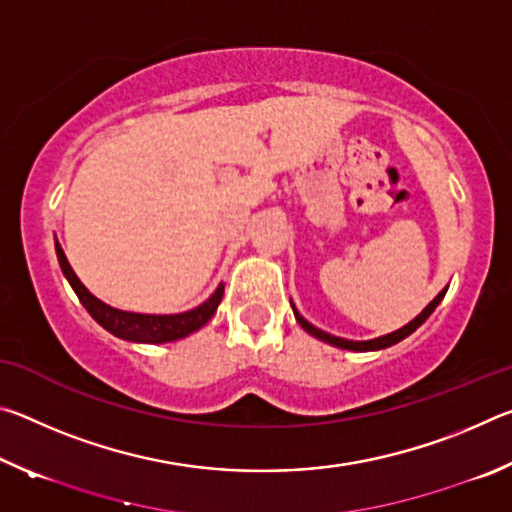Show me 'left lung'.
<instances>
[{
    "label": "left lung",
    "mask_w": 512,
    "mask_h": 512,
    "mask_svg": "<svg viewBox=\"0 0 512 512\" xmlns=\"http://www.w3.org/2000/svg\"><path fill=\"white\" fill-rule=\"evenodd\" d=\"M445 293H447V289L440 291L438 296L433 298V300L429 302V305L422 309V314H420V316H415L409 325H404L402 329H397V332H393V334H386V336H379V339H372V341H348V339H339V336H332V334H327V332H323V329H316L314 325L307 323V320L298 314L296 307H293V314H296V320H298V323H300V327L305 329V332H309L311 336H316V339L325 341V343H329V345H336V348H343V350H354V352L384 350V348H388V345H395V343H400L402 339H406V336L413 334L415 329H418V327L424 323V320H427V318L433 314V309H436V307H438V302L445 298Z\"/></svg>",
    "instance_id": "obj_1"
}]
</instances>
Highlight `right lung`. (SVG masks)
<instances>
[{
    "label": "right lung",
    "mask_w": 512,
    "mask_h": 512,
    "mask_svg": "<svg viewBox=\"0 0 512 512\" xmlns=\"http://www.w3.org/2000/svg\"><path fill=\"white\" fill-rule=\"evenodd\" d=\"M56 255L60 268L67 277V282L72 284L76 296L83 302V307L90 311V316L97 320V323L108 329L110 334L119 336L124 341H135V343H167V341H178L185 339L196 329H201L207 320L216 314V307L223 298V284L212 293V298L203 302L201 307L192 311H185V314H173V316H151V314H131V311L112 309L106 302L94 298L92 293L83 287L79 277L69 266L63 248L56 244Z\"/></svg>",
    "instance_id": "add662e5"
}]
</instances>
